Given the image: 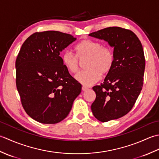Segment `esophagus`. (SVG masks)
I'll return each instance as SVG.
<instances>
[{
	"mask_svg": "<svg viewBox=\"0 0 159 159\" xmlns=\"http://www.w3.org/2000/svg\"><path fill=\"white\" fill-rule=\"evenodd\" d=\"M82 90L83 91V92H85V91L88 90V88H87V87H85V86H83V87H82Z\"/></svg>",
	"mask_w": 159,
	"mask_h": 159,
	"instance_id": "esophagus-1",
	"label": "esophagus"
}]
</instances>
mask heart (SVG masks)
Returning a JSON list of instances; mask_svg holds the SVG:
<instances>
[{
	"mask_svg": "<svg viewBox=\"0 0 159 159\" xmlns=\"http://www.w3.org/2000/svg\"><path fill=\"white\" fill-rule=\"evenodd\" d=\"M79 58L88 57L86 67L87 70L78 73L75 78L80 83L85 86H91L98 81L102 73L105 74L113 67L115 57L113 50L109 46L96 40L86 39L78 43L75 47ZM61 60L63 66L71 73H76L79 69L78 57L70 50L63 53Z\"/></svg>",
	"mask_w": 159,
	"mask_h": 159,
	"instance_id": "1",
	"label": "heart"
}]
</instances>
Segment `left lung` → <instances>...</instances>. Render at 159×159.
<instances>
[{
    "instance_id": "obj_1",
    "label": "left lung",
    "mask_w": 159,
    "mask_h": 159,
    "mask_svg": "<svg viewBox=\"0 0 159 159\" xmlns=\"http://www.w3.org/2000/svg\"><path fill=\"white\" fill-rule=\"evenodd\" d=\"M89 35L104 39L114 48L113 67L103 83L93 87L96 97L91 107L94 117L106 122L126 115L141 93L146 64L143 49L133 31L118 26Z\"/></svg>"
}]
</instances>
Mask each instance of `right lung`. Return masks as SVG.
I'll return each instance as SVG.
<instances>
[{
  "instance_id": "right-lung-1",
  "label": "right lung",
  "mask_w": 159,
  "mask_h": 159,
  "mask_svg": "<svg viewBox=\"0 0 159 159\" xmlns=\"http://www.w3.org/2000/svg\"><path fill=\"white\" fill-rule=\"evenodd\" d=\"M76 39L55 31L35 33L25 40L16 61V87L24 109L42 124L65 119L81 85L63 66L60 52Z\"/></svg>"
}]
</instances>
